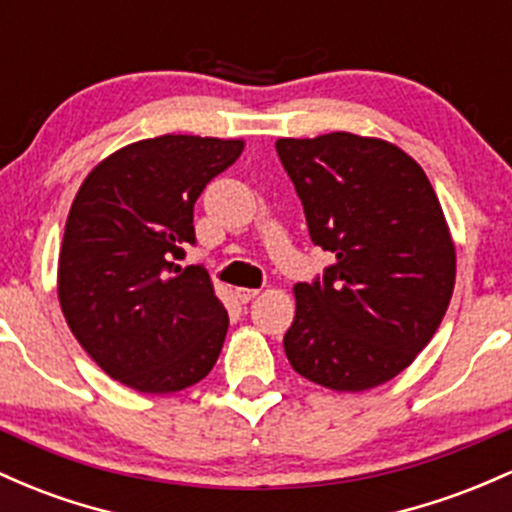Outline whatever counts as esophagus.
<instances>
[{
  "label": "esophagus",
  "instance_id": "34e87169",
  "mask_svg": "<svg viewBox=\"0 0 512 512\" xmlns=\"http://www.w3.org/2000/svg\"><path fill=\"white\" fill-rule=\"evenodd\" d=\"M257 294H260L257 289H235V296H238L240 303H250Z\"/></svg>",
  "mask_w": 512,
  "mask_h": 512
}]
</instances>
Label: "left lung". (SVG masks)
Wrapping results in <instances>:
<instances>
[{"instance_id": "8db88e82", "label": "left lung", "mask_w": 512, "mask_h": 512, "mask_svg": "<svg viewBox=\"0 0 512 512\" xmlns=\"http://www.w3.org/2000/svg\"><path fill=\"white\" fill-rule=\"evenodd\" d=\"M323 277L294 286L284 335L294 372L333 391L401 374L432 340L452 299L457 257L435 189L396 145L355 133L279 138Z\"/></svg>"}]
</instances>
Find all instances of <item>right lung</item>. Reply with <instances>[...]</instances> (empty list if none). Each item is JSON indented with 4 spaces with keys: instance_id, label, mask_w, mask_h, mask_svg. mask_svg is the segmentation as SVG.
<instances>
[{
    "instance_id": "obj_1",
    "label": "right lung",
    "mask_w": 512,
    "mask_h": 512,
    "mask_svg": "<svg viewBox=\"0 0 512 512\" xmlns=\"http://www.w3.org/2000/svg\"><path fill=\"white\" fill-rule=\"evenodd\" d=\"M243 140L160 136L99 162L72 201L58 299L72 335L111 379L172 393L204 379L221 355L228 313L201 265L194 204Z\"/></svg>"
}]
</instances>
